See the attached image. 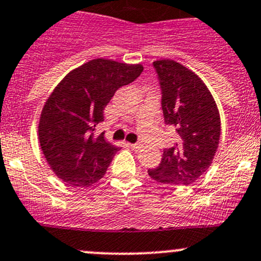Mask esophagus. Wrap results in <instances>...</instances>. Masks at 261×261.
Instances as JSON below:
<instances>
[{"label":"esophagus","instance_id":"esophagus-1","mask_svg":"<svg viewBox=\"0 0 261 261\" xmlns=\"http://www.w3.org/2000/svg\"><path fill=\"white\" fill-rule=\"evenodd\" d=\"M128 146H130L131 149H134V150H140L142 147V144H140V142H136V144H130Z\"/></svg>","mask_w":261,"mask_h":261}]
</instances>
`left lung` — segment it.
Returning <instances> with one entry per match:
<instances>
[{
	"mask_svg": "<svg viewBox=\"0 0 261 261\" xmlns=\"http://www.w3.org/2000/svg\"><path fill=\"white\" fill-rule=\"evenodd\" d=\"M163 91L164 119L176 128L177 142L165 149L151 179L190 185L209 169L220 140V114L213 95L194 71L174 60L153 61Z\"/></svg>",
	"mask_w": 261,
	"mask_h": 261,
	"instance_id": "left-lung-1",
	"label": "left lung"
}]
</instances>
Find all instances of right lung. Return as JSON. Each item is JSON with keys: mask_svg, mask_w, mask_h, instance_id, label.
<instances>
[{"mask_svg": "<svg viewBox=\"0 0 261 261\" xmlns=\"http://www.w3.org/2000/svg\"><path fill=\"white\" fill-rule=\"evenodd\" d=\"M141 64L95 59L70 71L46 100L38 120V141L52 171L72 186L103 177L119 146L95 135L116 90L135 81Z\"/></svg>", "mask_w": 261, "mask_h": 261, "instance_id": "1", "label": "right lung"}]
</instances>
